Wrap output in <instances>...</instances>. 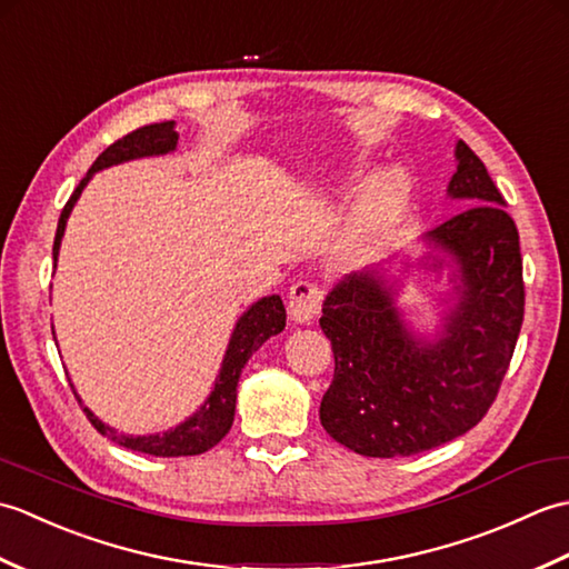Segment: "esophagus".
<instances>
[{"mask_svg": "<svg viewBox=\"0 0 569 569\" xmlns=\"http://www.w3.org/2000/svg\"><path fill=\"white\" fill-rule=\"evenodd\" d=\"M322 303V288L316 281H308V278H300L291 286V293H288V312L296 322H310L320 312Z\"/></svg>", "mask_w": 569, "mask_h": 569, "instance_id": "obj_1", "label": "esophagus"}]
</instances>
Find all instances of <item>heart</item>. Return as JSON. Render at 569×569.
Wrapping results in <instances>:
<instances>
[{
	"label": "heart",
	"instance_id": "b5f03b06",
	"mask_svg": "<svg viewBox=\"0 0 569 569\" xmlns=\"http://www.w3.org/2000/svg\"><path fill=\"white\" fill-rule=\"evenodd\" d=\"M408 192L410 183L406 173L401 171H391L386 176H379L377 180H371L367 190L361 192V198L357 200L352 212L347 214V222L342 229V247L347 251H352L361 244H367L386 222H391L393 217L403 210Z\"/></svg>",
	"mask_w": 569,
	"mask_h": 569
}]
</instances>
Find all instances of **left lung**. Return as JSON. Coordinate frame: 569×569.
I'll use <instances>...</instances> for the list:
<instances>
[{
	"label": "left lung",
	"mask_w": 569,
	"mask_h": 569,
	"mask_svg": "<svg viewBox=\"0 0 569 569\" xmlns=\"http://www.w3.org/2000/svg\"><path fill=\"white\" fill-rule=\"evenodd\" d=\"M455 153L447 192L469 208L428 234L459 266L440 340L403 328L377 271L347 276L322 303L335 377L320 422L357 455L410 457L459 438L487 416L511 365L526 306L518 229L479 156L465 141Z\"/></svg>",
	"instance_id": "1"
}]
</instances>
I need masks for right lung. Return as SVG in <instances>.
Instances as JSON below:
<instances>
[{
	"mask_svg": "<svg viewBox=\"0 0 569 569\" xmlns=\"http://www.w3.org/2000/svg\"><path fill=\"white\" fill-rule=\"evenodd\" d=\"M178 143V131L173 122H159V124H147L141 129L129 131L127 137L117 139L112 147H107L98 161L90 166L88 176L80 180V186L72 190L70 200L66 202L63 212H60L58 220V229H56V241H53V261L58 259V247L60 239H63L66 232V222L68 214L72 210V204L80 198L82 188L88 186V180L92 178V173L102 171L107 166L114 163H124L131 159H141V156H159V153H168L173 151ZM286 328V308L283 300L278 296H269L261 298L259 303H253L244 316L239 318L232 340H229L227 355L222 361L220 369V379L214 383V391L210 393L208 401L198 410L196 416L188 418L186 422H180L178 428L161 432V435H122L117 432L114 428L104 426L100 418L92 416V410H88L82 406V401L78 398V403L82 406L84 416L92 422V428L98 430L104 438H110L112 442L127 447V450L134 452H143L151 457H186V455H202L208 452L210 447H214L220 442L224 435L232 428L234 420V406H237V383L241 377V369L249 361V357L257 352V349L269 340L271 335H278ZM76 393V391H72Z\"/></svg>",
	"mask_w": 569,
	"mask_h": 569,
	"instance_id": "add662e5",
	"label": "right lung"
}]
</instances>
